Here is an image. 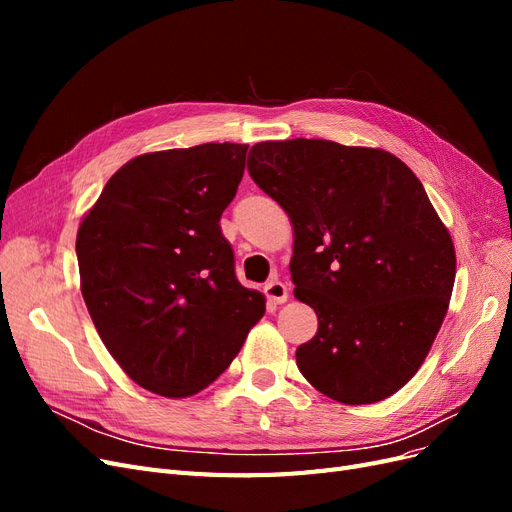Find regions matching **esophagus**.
<instances>
[{
  "mask_svg": "<svg viewBox=\"0 0 512 512\" xmlns=\"http://www.w3.org/2000/svg\"><path fill=\"white\" fill-rule=\"evenodd\" d=\"M265 294L273 305H282L288 301V288L280 280H271L265 284Z\"/></svg>",
  "mask_w": 512,
  "mask_h": 512,
  "instance_id": "1",
  "label": "esophagus"
}]
</instances>
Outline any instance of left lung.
I'll return each mask as SVG.
<instances>
[{
	"label": "left lung",
	"instance_id": "8db88e82",
	"mask_svg": "<svg viewBox=\"0 0 512 512\" xmlns=\"http://www.w3.org/2000/svg\"><path fill=\"white\" fill-rule=\"evenodd\" d=\"M247 170L288 213L294 297L318 316L301 374L348 406L391 397L423 365L455 284L423 183L389 151L322 138L258 143Z\"/></svg>",
	"mask_w": 512,
	"mask_h": 512
}]
</instances>
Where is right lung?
I'll list each match as a JSON object with an SVG mask.
<instances>
[{"label": "right lung", "mask_w": 512, "mask_h": 512, "mask_svg": "<svg viewBox=\"0 0 512 512\" xmlns=\"http://www.w3.org/2000/svg\"><path fill=\"white\" fill-rule=\"evenodd\" d=\"M245 153L237 143L143 153L108 179L76 232L89 316L151 393L203 391L265 314V297L239 284L220 228Z\"/></svg>", "instance_id": "1"}]
</instances>
